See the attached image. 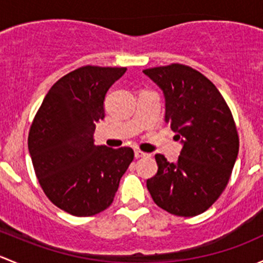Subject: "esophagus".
<instances>
[{"label": "esophagus", "instance_id": "1", "mask_svg": "<svg viewBox=\"0 0 263 263\" xmlns=\"http://www.w3.org/2000/svg\"><path fill=\"white\" fill-rule=\"evenodd\" d=\"M148 154H146V153H142V151H140V150H135V158L136 159H139V158H144V156H147Z\"/></svg>", "mask_w": 263, "mask_h": 263}]
</instances>
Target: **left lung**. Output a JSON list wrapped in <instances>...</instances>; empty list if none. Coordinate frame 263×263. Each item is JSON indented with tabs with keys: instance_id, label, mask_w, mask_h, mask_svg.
Segmentation results:
<instances>
[{
	"instance_id": "left-lung-1",
	"label": "left lung",
	"mask_w": 263,
	"mask_h": 263,
	"mask_svg": "<svg viewBox=\"0 0 263 263\" xmlns=\"http://www.w3.org/2000/svg\"><path fill=\"white\" fill-rule=\"evenodd\" d=\"M142 72L163 90L165 122L181 140L177 163L156 154L158 173L146 185L154 202L177 216L208 210L229 182L239 151L232 112L216 86L198 71L173 63Z\"/></svg>"
}]
</instances>
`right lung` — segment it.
<instances>
[{
  "instance_id": "1",
  "label": "right lung",
  "mask_w": 263,
  "mask_h": 263,
  "mask_svg": "<svg viewBox=\"0 0 263 263\" xmlns=\"http://www.w3.org/2000/svg\"><path fill=\"white\" fill-rule=\"evenodd\" d=\"M126 67L85 66L60 79L44 98L28 137L38 181L57 208L91 216L109 208L134 160L131 147L94 144L108 90Z\"/></svg>"
}]
</instances>
